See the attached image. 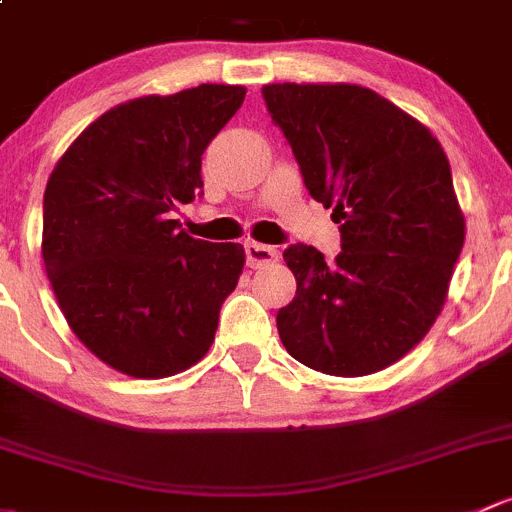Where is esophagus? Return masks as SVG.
Returning a JSON list of instances; mask_svg holds the SVG:
<instances>
[{"instance_id":"obj_1","label":"esophagus","mask_w":512,"mask_h":512,"mask_svg":"<svg viewBox=\"0 0 512 512\" xmlns=\"http://www.w3.org/2000/svg\"><path fill=\"white\" fill-rule=\"evenodd\" d=\"M244 251H246V263H249L251 268H261V266H268V263L278 261L276 246H266V244H256V241H249V244L244 246Z\"/></svg>"}]
</instances>
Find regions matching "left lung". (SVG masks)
Segmentation results:
<instances>
[{"label":"left lung","instance_id":"left-lung-1","mask_svg":"<svg viewBox=\"0 0 512 512\" xmlns=\"http://www.w3.org/2000/svg\"><path fill=\"white\" fill-rule=\"evenodd\" d=\"M305 189L340 224L333 263L283 251L295 298L281 342L310 370L362 377L402 360L434 325L466 224L439 140L379 93L350 83L263 86Z\"/></svg>","mask_w":512,"mask_h":512}]
</instances>
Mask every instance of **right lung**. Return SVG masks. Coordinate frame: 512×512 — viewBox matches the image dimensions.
<instances>
[{"label": "right lung", "mask_w": 512, "mask_h": 512, "mask_svg": "<svg viewBox=\"0 0 512 512\" xmlns=\"http://www.w3.org/2000/svg\"><path fill=\"white\" fill-rule=\"evenodd\" d=\"M246 88L145 96L88 125L44 192L46 276L78 340L113 370L160 379L197 365L239 283L244 246L170 219L202 197V155Z\"/></svg>", "instance_id": "add662e5"}]
</instances>
